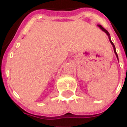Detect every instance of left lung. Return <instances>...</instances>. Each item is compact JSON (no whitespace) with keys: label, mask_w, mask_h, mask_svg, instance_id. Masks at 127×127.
Segmentation results:
<instances>
[{"label":"left lung","mask_w":127,"mask_h":127,"mask_svg":"<svg viewBox=\"0 0 127 127\" xmlns=\"http://www.w3.org/2000/svg\"><path fill=\"white\" fill-rule=\"evenodd\" d=\"M97 26H98L99 28H100L101 30L103 31V32H104L105 33H106L107 35V36H108V37H109V41H110V43H111V45H112L113 47V50H114L115 54V55H116L117 58V60H118V61H119L118 55H117V52H116V49H115V47L112 41H111V37H110V34H109V33L108 32H107V31L106 30H105V29L103 28V27L101 26V25L98 24V25H97Z\"/></svg>","instance_id":"obj_1"}]
</instances>
